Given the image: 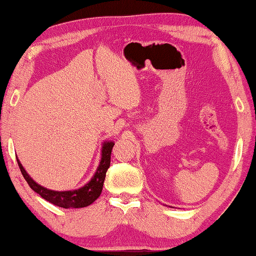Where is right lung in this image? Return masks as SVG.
I'll list each match as a JSON object with an SVG mask.
<instances>
[{"label":"right lung","instance_id":"right-lung-1","mask_svg":"<svg viewBox=\"0 0 256 256\" xmlns=\"http://www.w3.org/2000/svg\"><path fill=\"white\" fill-rule=\"evenodd\" d=\"M113 145H114L113 142H104L103 148H102L100 162L98 164L95 175L92 176V180H90L84 186L76 188V190L54 191L49 190V188H46L44 186H41L40 184H38L28 174H27L18 158L17 162L19 168H20L24 178H25L26 182L28 183L30 188L36 192V194H40L43 199L46 200V202L62 208H82L92 205L102 194L106 172H108L110 164H111V152Z\"/></svg>","mask_w":256,"mask_h":256}]
</instances>
